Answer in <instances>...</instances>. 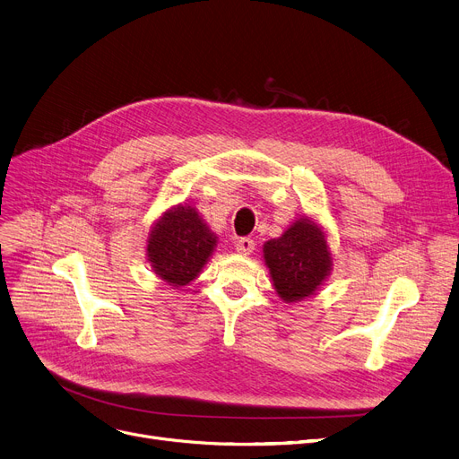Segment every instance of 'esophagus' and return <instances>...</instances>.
<instances>
[{
	"label": "esophagus",
	"instance_id": "esophagus-1",
	"mask_svg": "<svg viewBox=\"0 0 459 459\" xmlns=\"http://www.w3.org/2000/svg\"><path fill=\"white\" fill-rule=\"evenodd\" d=\"M235 250L242 255H250L254 250H255V242L250 238V237H245V238H238L237 240V247Z\"/></svg>",
	"mask_w": 459,
	"mask_h": 459
}]
</instances>
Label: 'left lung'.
I'll list each match as a JSON object with an SVG mask.
<instances>
[{
	"mask_svg": "<svg viewBox=\"0 0 459 459\" xmlns=\"http://www.w3.org/2000/svg\"><path fill=\"white\" fill-rule=\"evenodd\" d=\"M263 259L285 304L315 296L333 271L328 233L316 219L302 214L278 238L263 245Z\"/></svg>",
	"mask_w": 459,
	"mask_h": 459,
	"instance_id": "left-lung-1",
	"label": "left lung"
}]
</instances>
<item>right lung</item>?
I'll return each mask as SVG.
<instances>
[{
    "label": "right lung",
    "mask_w": 459,
    "mask_h": 459,
    "mask_svg": "<svg viewBox=\"0 0 459 459\" xmlns=\"http://www.w3.org/2000/svg\"><path fill=\"white\" fill-rule=\"evenodd\" d=\"M217 245V233L209 230L198 209L191 204H178L152 224L146 259L160 281L178 289L200 276Z\"/></svg>",
    "instance_id": "right-lung-1"
}]
</instances>
